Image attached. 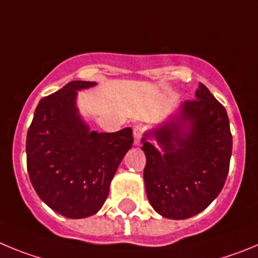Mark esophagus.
I'll use <instances>...</instances> for the list:
<instances>
[{
  "instance_id": "34e87169",
  "label": "esophagus",
  "mask_w": 258,
  "mask_h": 258,
  "mask_svg": "<svg viewBox=\"0 0 258 258\" xmlns=\"http://www.w3.org/2000/svg\"><path fill=\"white\" fill-rule=\"evenodd\" d=\"M132 134H134L135 144L140 143V140L143 139V135H144L143 126H140V124H136V126L134 127V131H132Z\"/></svg>"
}]
</instances>
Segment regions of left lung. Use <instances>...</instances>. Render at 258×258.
Masks as SVG:
<instances>
[{"mask_svg":"<svg viewBox=\"0 0 258 258\" xmlns=\"http://www.w3.org/2000/svg\"><path fill=\"white\" fill-rule=\"evenodd\" d=\"M161 145L159 152L149 139ZM146 196L166 219L185 220L210 206L229 172L233 136L224 106L199 83L194 100L181 104L178 115L143 138Z\"/></svg>","mask_w":258,"mask_h":258,"instance_id":"obj_1","label":"left lung"}]
</instances>
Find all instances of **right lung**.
I'll list each match as a JSON object with an SVG mask.
<instances>
[{"label":"right lung","instance_id":"right-lung-1","mask_svg":"<svg viewBox=\"0 0 258 258\" xmlns=\"http://www.w3.org/2000/svg\"><path fill=\"white\" fill-rule=\"evenodd\" d=\"M96 83L72 81L41 99L27 134V168L51 210L85 219L103 207L118 166L134 144L130 127L90 131L76 106L77 91Z\"/></svg>","mask_w":258,"mask_h":258}]
</instances>
